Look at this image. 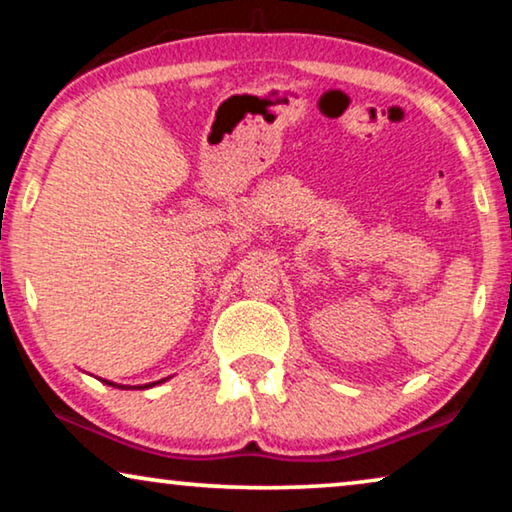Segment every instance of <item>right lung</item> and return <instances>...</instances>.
<instances>
[{
    "label": "right lung",
    "mask_w": 512,
    "mask_h": 512,
    "mask_svg": "<svg viewBox=\"0 0 512 512\" xmlns=\"http://www.w3.org/2000/svg\"><path fill=\"white\" fill-rule=\"evenodd\" d=\"M111 384V382H109ZM153 384H156V382H153ZM111 387H116V384H111ZM146 387H151V384H146ZM118 389H125V387H118Z\"/></svg>",
    "instance_id": "add662e5"
}]
</instances>
